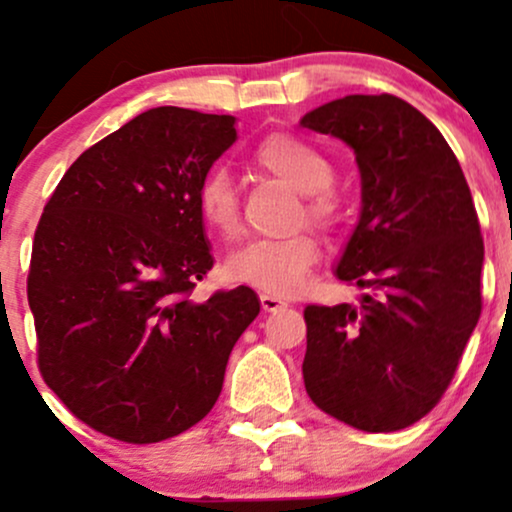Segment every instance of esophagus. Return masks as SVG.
I'll return each instance as SVG.
<instances>
[{"label":"esophagus","mask_w":512,"mask_h":512,"mask_svg":"<svg viewBox=\"0 0 512 512\" xmlns=\"http://www.w3.org/2000/svg\"><path fill=\"white\" fill-rule=\"evenodd\" d=\"M260 303H262L264 313H276L279 308H286V305H289V301H284V298H279V296H272V293H262Z\"/></svg>","instance_id":"obj_1"}]
</instances>
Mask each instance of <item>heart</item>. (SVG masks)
Returning a JSON list of instances; mask_svg holds the SVG:
<instances>
[{"instance_id": "heart-1", "label": "heart", "mask_w": 512, "mask_h": 512, "mask_svg": "<svg viewBox=\"0 0 512 512\" xmlns=\"http://www.w3.org/2000/svg\"><path fill=\"white\" fill-rule=\"evenodd\" d=\"M252 166L262 173L284 180L301 192V216L315 226H339L346 202L337 182L332 180L334 166L317 146L289 132H272L255 144L250 154ZM199 219L221 240H236L240 233V204L231 178L214 170L199 182L197 190ZM320 260V245L313 233L301 231L289 238L252 240L233 252L226 272L233 281L248 284L272 296H291L308 279L310 269Z\"/></svg>"}]
</instances>
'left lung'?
Masks as SVG:
<instances>
[{"instance_id":"1","label":"left lung","mask_w":512,"mask_h":512,"mask_svg":"<svg viewBox=\"0 0 512 512\" xmlns=\"http://www.w3.org/2000/svg\"><path fill=\"white\" fill-rule=\"evenodd\" d=\"M301 125L354 149L363 209L337 276L368 289L358 305H305V392L358 431H399L440 402L479 322L472 192L436 125L390 93L344 96Z\"/></svg>"}]
</instances>
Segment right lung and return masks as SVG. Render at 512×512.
Wrapping results in <instances>:
<instances>
[{
    "label": "right lung",
    "mask_w": 512,
    "mask_h": 512,
    "mask_svg": "<svg viewBox=\"0 0 512 512\" xmlns=\"http://www.w3.org/2000/svg\"><path fill=\"white\" fill-rule=\"evenodd\" d=\"M236 117L151 108L69 166L35 228L28 305L38 368L79 421L122 443L192 428L260 313L248 286L192 298L214 257L199 182Z\"/></svg>",
    "instance_id": "1"
}]
</instances>
